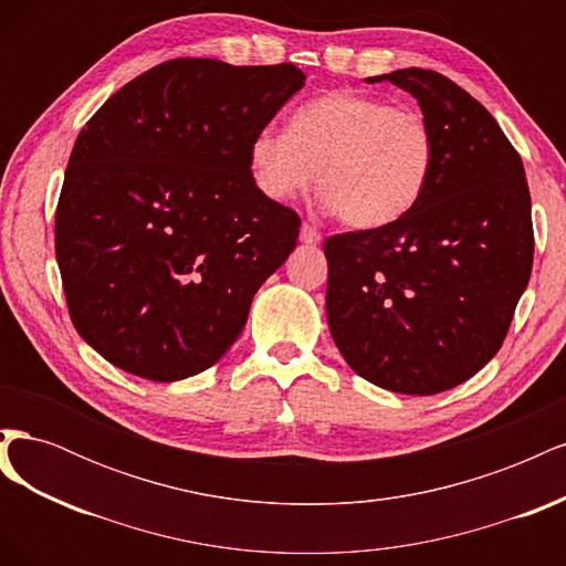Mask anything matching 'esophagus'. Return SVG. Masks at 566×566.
Returning <instances> with one entry per match:
<instances>
[{
    "label": "esophagus",
    "mask_w": 566,
    "mask_h": 566,
    "mask_svg": "<svg viewBox=\"0 0 566 566\" xmlns=\"http://www.w3.org/2000/svg\"><path fill=\"white\" fill-rule=\"evenodd\" d=\"M300 241H302L304 245H318V243H321V233H318V229L312 227V224H302V229H300Z\"/></svg>",
    "instance_id": "34e87169"
}]
</instances>
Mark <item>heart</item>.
<instances>
[{
    "label": "heart",
    "mask_w": 566,
    "mask_h": 566,
    "mask_svg": "<svg viewBox=\"0 0 566 566\" xmlns=\"http://www.w3.org/2000/svg\"><path fill=\"white\" fill-rule=\"evenodd\" d=\"M434 156V132L420 111L335 90L302 104L287 132H254L248 165L271 200L310 191L318 172L325 210L347 227L380 229L418 202Z\"/></svg>",
    "instance_id": "heart-1"
}]
</instances>
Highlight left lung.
I'll list each match as a JSON object with an SVG mask.
<instances>
[{"instance_id":"8db88e82","label":"left lung","mask_w":566,"mask_h":566,"mask_svg":"<svg viewBox=\"0 0 566 566\" xmlns=\"http://www.w3.org/2000/svg\"><path fill=\"white\" fill-rule=\"evenodd\" d=\"M437 156L422 196L380 229L325 241L331 335L349 368L389 391H447L482 370L507 335L534 264L520 153L455 82L403 67Z\"/></svg>"}]
</instances>
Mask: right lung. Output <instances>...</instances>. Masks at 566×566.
I'll list each match as a JSON object with an SVG mask.
<instances>
[{
	"instance_id": "1",
	"label": "right lung",
	"mask_w": 566,
	"mask_h": 566,
	"mask_svg": "<svg viewBox=\"0 0 566 566\" xmlns=\"http://www.w3.org/2000/svg\"><path fill=\"white\" fill-rule=\"evenodd\" d=\"M304 80L293 63L167 61L80 132L56 260L75 331L115 368L177 382L243 333L302 224L254 186L248 148Z\"/></svg>"
}]
</instances>
